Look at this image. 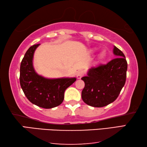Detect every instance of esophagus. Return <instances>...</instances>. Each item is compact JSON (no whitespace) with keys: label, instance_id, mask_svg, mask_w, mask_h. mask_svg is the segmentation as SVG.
<instances>
[{"label":"esophagus","instance_id":"esophagus-1","mask_svg":"<svg viewBox=\"0 0 147 147\" xmlns=\"http://www.w3.org/2000/svg\"><path fill=\"white\" fill-rule=\"evenodd\" d=\"M84 71L82 70H80V71H78V73H77V74H76L77 78L80 79L82 77L84 76Z\"/></svg>","mask_w":147,"mask_h":147}]
</instances>
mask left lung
<instances>
[{"label":"left lung","instance_id":"1","mask_svg":"<svg viewBox=\"0 0 147 147\" xmlns=\"http://www.w3.org/2000/svg\"><path fill=\"white\" fill-rule=\"evenodd\" d=\"M113 53L117 58L89 69L87 76L82 78L85 83L82 98L89 106L100 108L113 102L124 86L128 67L125 56L115 46Z\"/></svg>","mask_w":147,"mask_h":147}]
</instances>
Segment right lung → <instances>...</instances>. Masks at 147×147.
<instances>
[{
    "label": "right lung",
    "instance_id": "add662e5",
    "mask_svg": "<svg viewBox=\"0 0 147 147\" xmlns=\"http://www.w3.org/2000/svg\"><path fill=\"white\" fill-rule=\"evenodd\" d=\"M40 44L30 47L20 67V84L26 98L32 104L49 109L62 103L65 89L76 80V78H48L39 75L33 65L34 54Z\"/></svg>",
    "mask_w": 147,
    "mask_h": 147
}]
</instances>
